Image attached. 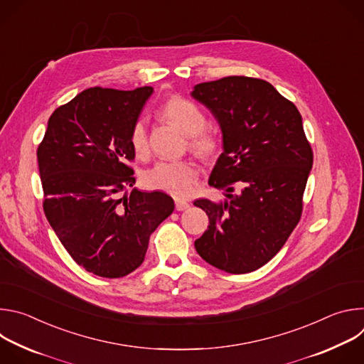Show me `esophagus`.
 Instances as JSON below:
<instances>
[{
    "mask_svg": "<svg viewBox=\"0 0 364 364\" xmlns=\"http://www.w3.org/2000/svg\"><path fill=\"white\" fill-rule=\"evenodd\" d=\"M188 207H190V203H188V201L181 200V198H176V210L183 212V210H187Z\"/></svg>",
    "mask_w": 364,
    "mask_h": 364,
    "instance_id": "34e87169",
    "label": "esophagus"
}]
</instances>
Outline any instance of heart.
<instances>
[{"instance_id": "heart-1", "label": "heart", "mask_w": 364, "mask_h": 364, "mask_svg": "<svg viewBox=\"0 0 364 364\" xmlns=\"http://www.w3.org/2000/svg\"><path fill=\"white\" fill-rule=\"evenodd\" d=\"M161 115L188 135V145L194 152L203 157H210L219 149L220 142L218 134L205 127L207 117L193 100L183 96H173L161 107ZM129 144L136 155L146 154L148 135L144 119L134 122L129 132ZM197 180L198 168L188 160L160 161L144 176V183L148 188L164 191L176 197L190 194Z\"/></svg>"}]
</instances>
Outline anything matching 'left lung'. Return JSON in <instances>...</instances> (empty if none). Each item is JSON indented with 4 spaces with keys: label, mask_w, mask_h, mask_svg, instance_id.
I'll return each mask as SVG.
<instances>
[{
    "label": "left lung",
    "mask_w": 364,
    "mask_h": 364,
    "mask_svg": "<svg viewBox=\"0 0 364 364\" xmlns=\"http://www.w3.org/2000/svg\"><path fill=\"white\" fill-rule=\"evenodd\" d=\"M191 95L220 124L225 151L209 184L228 191L225 203L194 201L209 216L194 247L225 272L256 271L281 250L302 215L314 155L301 114L269 82L256 77L204 82Z\"/></svg>",
    "instance_id": "1"
}]
</instances>
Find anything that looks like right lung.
I'll return each instance as SVG.
<instances>
[{
  "instance_id": "add662e5",
  "label": "right lung",
  "mask_w": 364,
  "mask_h": 364,
  "mask_svg": "<svg viewBox=\"0 0 364 364\" xmlns=\"http://www.w3.org/2000/svg\"><path fill=\"white\" fill-rule=\"evenodd\" d=\"M152 87H89L59 107L37 148L44 215L73 261L103 278L142 262L149 235L174 210L161 191L132 190L129 132Z\"/></svg>"
}]
</instances>
